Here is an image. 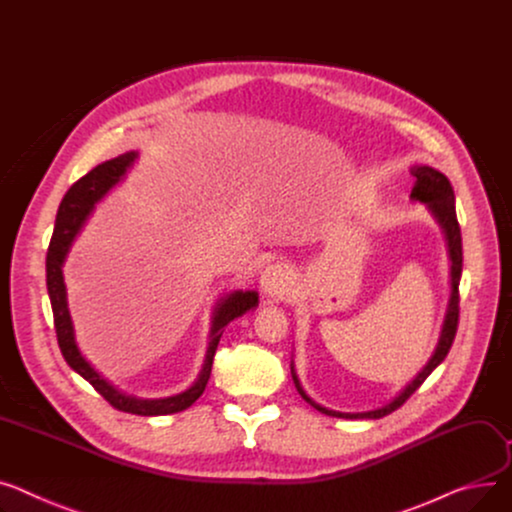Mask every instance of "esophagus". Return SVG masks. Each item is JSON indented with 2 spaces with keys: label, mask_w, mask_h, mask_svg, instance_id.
Returning a JSON list of instances; mask_svg holds the SVG:
<instances>
[{
  "label": "esophagus",
  "mask_w": 512,
  "mask_h": 512,
  "mask_svg": "<svg viewBox=\"0 0 512 512\" xmlns=\"http://www.w3.org/2000/svg\"><path fill=\"white\" fill-rule=\"evenodd\" d=\"M290 269L284 263H271L261 271V288L265 294H282L290 286Z\"/></svg>",
  "instance_id": "obj_1"
}]
</instances>
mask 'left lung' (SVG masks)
Masks as SVG:
<instances>
[{
    "mask_svg": "<svg viewBox=\"0 0 512 512\" xmlns=\"http://www.w3.org/2000/svg\"><path fill=\"white\" fill-rule=\"evenodd\" d=\"M412 175L416 177V185L412 189V199H418L422 203H426L428 210L434 214L436 222L440 224V228L445 230L447 243H449V257H451V300H449V309H447V317H445V325H442L440 331V339L438 346L432 354V358L428 360V364L422 368V372H418V377L407 385L391 403L379 407V410H370V412H358V414H344V412H335V410H327V407L315 403L309 395L304 393V389L298 383V377L292 366V379L294 385L298 389V393L302 395V399L306 403H311L315 410H319L325 416H333V418H346V420H377L383 416H389L391 412H395L397 407H401L407 399L414 395V391L428 379V374L447 358L453 339L457 333V325H459V280H461V269H463V247H461V228L457 222V212H455V193L453 187L449 183V179L438 173L436 168L430 166H414Z\"/></svg>",
    "mask_w": 512,
    "mask_h": 512,
    "instance_id": "left-lung-1",
    "label": "left lung"
}]
</instances>
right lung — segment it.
Wrapping results in <instances>:
<instances>
[{
  "mask_svg": "<svg viewBox=\"0 0 512 512\" xmlns=\"http://www.w3.org/2000/svg\"><path fill=\"white\" fill-rule=\"evenodd\" d=\"M135 158H138V152H125L117 158L102 162V164L94 166L90 173H86L82 179H78L70 189H67V193L63 195V199L59 203L57 218H55V230H53L49 251H47V290H49V298H51L57 344H59V350H61L65 362L70 364L80 374V377H84L102 397H105L115 407V410L135 414V416H166V414H177V412L187 410L189 405H193L199 399V395L208 385L214 354L220 344L224 327L232 319L241 317L247 311L255 309L259 296L253 290H247V292L236 290L218 302L214 321H212L206 362H203V368L199 372L197 381L187 391H183L179 395L164 397V399H138L133 395H127V393L115 389L109 381L102 379L100 374L82 358V354L74 342V327H72L70 311H67L61 265H63L67 251H70V247H72V241L76 238V234L80 232L82 224L94 210V203L105 197L107 191L125 177L127 168L133 164Z\"/></svg>",
  "mask_w": 512,
  "mask_h": 512,
  "instance_id": "1",
  "label": "right lung"
}]
</instances>
